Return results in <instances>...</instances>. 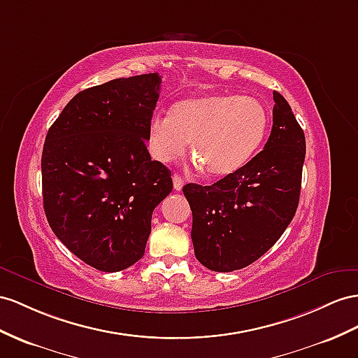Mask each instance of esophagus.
Returning a JSON list of instances; mask_svg holds the SVG:
<instances>
[{
	"instance_id": "1",
	"label": "esophagus",
	"mask_w": 358,
	"mask_h": 358,
	"mask_svg": "<svg viewBox=\"0 0 358 358\" xmlns=\"http://www.w3.org/2000/svg\"><path fill=\"white\" fill-rule=\"evenodd\" d=\"M172 181H173V189L178 190V192L182 189V186H185V180H182V178L178 176V173H173Z\"/></svg>"
}]
</instances>
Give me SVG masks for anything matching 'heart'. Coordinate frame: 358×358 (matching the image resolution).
<instances>
[{
	"label": "heart",
	"instance_id": "1",
	"mask_svg": "<svg viewBox=\"0 0 358 358\" xmlns=\"http://www.w3.org/2000/svg\"><path fill=\"white\" fill-rule=\"evenodd\" d=\"M269 115L259 99L227 94L196 95L178 101L169 115H154L146 143L160 163L185 155L190 142L192 157L212 178L239 172L259 151L268 131Z\"/></svg>",
	"mask_w": 358,
	"mask_h": 358
}]
</instances>
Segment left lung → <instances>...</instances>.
Returning <instances> with one entry per match:
<instances>
[{"label":"left lung","mask_w":358,"mask_h":358,"mask_svg":"<svg viewBox=\"0 0 358 358\" xmlns=\"http://www.w3.org/2000/svg\"><path fill=\"white\" fill-rule=\"evenodd\" d=\"M273 101V125L263 151L212 186L182 187L194 216L195 257L210 271L231 272L254 263L296 213L306 136L277 90Z\"/></svg>","instance_id":"1"}]
</instances>
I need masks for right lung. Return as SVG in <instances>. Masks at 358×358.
I'll return each mask as SVG.
<instances>
[{
    "label": "right lung",
    "instance_id": "obj_1",
    "mask_svg": "<svg viewBox=\"0 0 358 358\" xmlns=\"http://www.w3.org/2000/svg\"><path fill=\"white\" fill-rule=\"evenodd\" d=\"M160 85L154 72L78 92L45 139L48 224L98 271H122L143 257L154 208L172 190L171 171L151 160L145 143Z\"/></svg>",
    "mask_w": 358,
    "mask_h": 358
}]
</instances>
